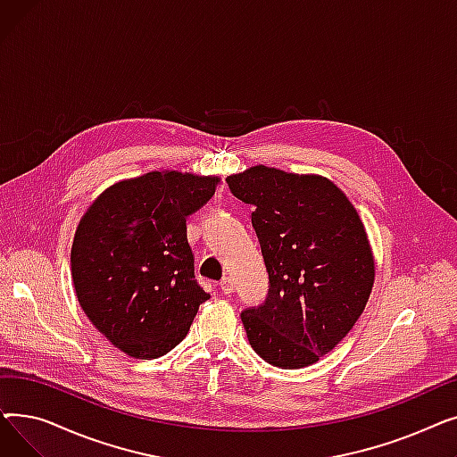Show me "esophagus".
Wrapping results in <instances>:
<instances>
[{
    "label": "esophagus",
    "mask_w": 457,
    "mask_h": 457,
    "mask_svg": "<svg viewBox=\"0 0 457 457\" xmlns=\"http://www.w3.org/2000/svg\"><path fill=\"white\" fill-rule=\"evenodd\" d=\"M219 285H220V291H222L224 295H231V293H233V289H235V287H233V279H231V278H222V281H220Z\"/></svg>",
    "instance_id": "34e87169"
}]
</instances>
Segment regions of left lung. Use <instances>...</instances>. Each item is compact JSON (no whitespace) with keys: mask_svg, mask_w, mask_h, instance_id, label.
<instances>
[{"mask_svg":"<svg viewBox=\"0 0 457 457\" xmlns=\"http://www.w3.org/2000/svg\"><path fill=\"white\" fill-rule=\"evenodd\" d=\"M253 205L252 226L269 272V298L241 315L252 348L267 363H317L353 328L369 302L376 261L359 212L319 174L255 164L228 176Z\"/></svg>","mask_w":457,"mask_h":457,"instance_id":"8db88e82","label":"left lung"}]
</instances>
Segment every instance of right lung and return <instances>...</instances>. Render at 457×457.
<instances>
[{
	"instance_id": "obj_1",
	"label": "right lung",
	"mask_w": 457,
	"mask_h": 457,
	"mask_svg": "<svg viewBox=\"0 0 457 457\" xmlns=\"http://www.w3.org/2000/svg\"><path fill=\"white\" fill-rule=\"evenodd\" d=\"M220 176L152 170L107 187L83 212L71 243V279L87 319L135 359L179 345L209 295L195 279L185 219Z\"/></svg>"
}]
</instances>
